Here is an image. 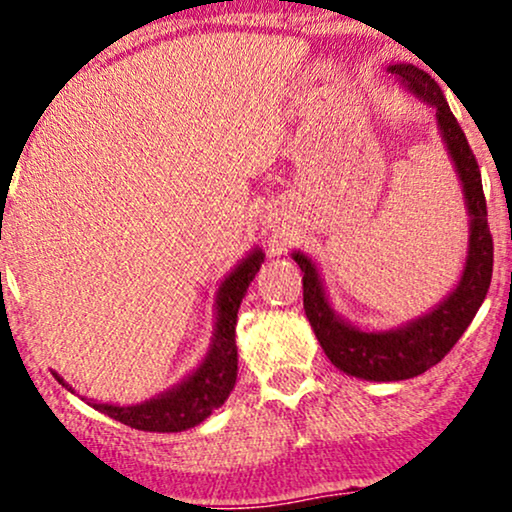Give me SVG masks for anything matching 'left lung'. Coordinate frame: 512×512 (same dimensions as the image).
I'll return each mask as SVG.
<instances>
[{
    "label": "left lung",
    "mask_w": 512,
    "mask_h": 512,
    "mask_svg": "<svg viewBox=\"0 0 512 512\" xmlns=\"http://www.w3.org/2000/svg\"><path fill=\"white\" fill-rule=\"evenodd\" d=\"M388 72L410 91L414 98L424 100L435 109V119L445 142L449 159L463 187L468 210V255L461 281L449 297L424 316L384 332H367L339 318L325 297L316 264L304 252H292V260L302 269L304 311L316 332L325 356L339 370L351 377L367 381H400L424 374L438 365L452 351L459 337L466 332L470 320L485 302L494 267V241L487 224V201L482 192L480 166L475 161L459 121L449 109L440 86L419 67L410 63L388 65Z\"/></svg>",
    "instance_id": "left-lung-1"
}]
</instances>
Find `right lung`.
<instances>
[{
    "mask_svg": "<svg viewBox=\"0 0 512 512\" xmlns=\"http://www.w3.org/2000/svg\"><path fill=\"white\" fill-rule=\"evenodd\" d=\"M264 262L262 250H252L231 274L224 278L220 290H217L215 309L217 323L213 344L203 358V363L189 374L185 381L168 388L166 393L156 395L152 400H145L140 405H107V403H88L95 410L107 414V417L121 421V424L138 428V431L152 433H177L187 428L199 426L203 419H208L213 410L224 405L229 398L231 388L236 384L238 374V353H236V318L238 306H241L245 292L257 271ZM60 384H65L63 377L53 372ZM74 393V391H72Z\"/></svg>",
    "mask_w": 512,
    "mask_h": 512,
    "instance_id": "1",
    "label": "right lung"
}]
</instances>
